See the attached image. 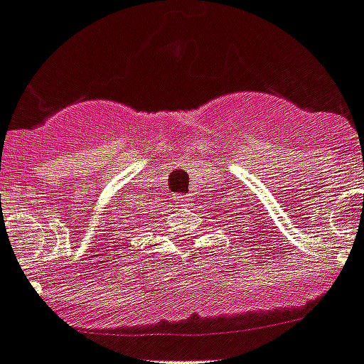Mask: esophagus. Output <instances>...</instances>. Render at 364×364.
Masks as SVG:
<instances>
[{
    "label": "esophagus",
    "instance_id": "obj_1",
    "mask_svg": "<svg viewBox=\"0 0 364 364\" xmlns=\"http://www.w3.org/2000/svg\"><path fill=\"white\" fill-rule=\"evenodd\" d=\"M186 200H187L186 196H175V203H183Z\"/></svg>",
    "mask_w": 364,
    "mask_h": 364
}]
</instances>
